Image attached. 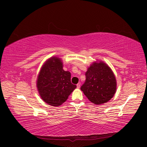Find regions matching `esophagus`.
<instances>
[{
	"mask_svg": "<svg viewBox=\"0 0 147 147\" xmlns=\"http://www.w3.org/2000/svg\"><path fill=\"white\" fill-rule=\"evenodd\" d=\"M80 85H81V84H80V82L77 84V85H76L77 88H80Z\"/></svg>",
	"mask_w": 147,
	"mask_h": 147,
	"instance_id": "1",
	"label": "esophagus"
}]
</instances>
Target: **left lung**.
<instances>
[{
	"mask_svg": "<svg viewBox=\"0 0 147 147\" xmlns=\"http://www.w3.org/2000/svg\"><path fill=\"white\" fill-rule=\"evenodd\" d=\"M86 77L80 89L92 103L100 105L113 98L117 81L113 72L106 63L100 60L93 62L88 68Z\"/></svg>",
	"mask_w": 147,
	"mask_h": 147,
	"instance_id": "obj_1",
	"label": "left lung"
}]
</instances>
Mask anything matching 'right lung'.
<instances>
[{
  "mask_svg": "<svg viewBox=\"0 0 147 147\" xmlns=\"http://www.w3.org/2000/svg\"><path fill=\"white\" fill-rule=\"evenodd\" d=\"M63 62L58 57L53 56L41 67L36 86L45 102L58 107L64 103L76 89L71 82V73L63 69Z\"/></svg>",
  "mask_w": 147,
  "mask_h": 147,
  "instance_id": "add662e5",
  "label": "right lung"
}]
</instances>
